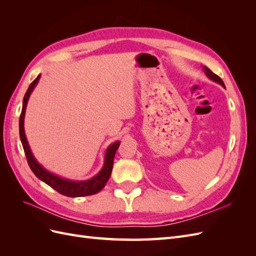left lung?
<instances>
[{"instance_id": "8db88e82", "label": "left lung", "mask_w": 256, "mask_h": 256, "mask_svg": "<svg viewBox=\"0 0 256 256\" xmlns=\"http://www.w3.org/2000/svg\"><path fill=\"white\" fill-rule=\"evenodd\" d=\"M203 70H204V72L206 74V76H208L209 79H212V81H214V82H216V83H219L220 85H222L223 88H226V85H224V83H223V81H222V79L220 78L219 76H216V74H214L210 69L209 68H207L206 66H203Z\"/></svg>"}]
</instances>
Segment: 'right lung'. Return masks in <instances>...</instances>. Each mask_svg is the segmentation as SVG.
<instances>
[{"label": "right lung", "mask_w": 256, "mask_h": 256, "mask_svg": "<svg viewBox=\"0 0 256 256\" xmlns=\"http://www.w3.org/2000/svg\"><path fill=\"white\" fill-rule=\"evenodd\" d=\"M40 79V74H38L37 78L30 83V85L28 86L24 95V98H23L22 111L20 114V120H19V134H20L23 150H24L26 156L28 164L36 177L40 178V180L50 186L51 188L60 193V194L69 196V198H79V196H88L96 194L97 192H99L104 187L106 182L109 180L110 175L112 173V168H113V160L115 157V152L118 150L120 142L116 141L115 143L111 144L109 147H108V150L106 152V156H104V164L102 168L100 170V172L96 176L90 178L88 180L74 182V180H65V178H62L60 176H56L48 172L47 170L38 164L37 160L34 158L24 132V115H26L28 100L30 98V92H33L34 88L36 86V84L38 83V80Z\"/></svg>", "instance_id": "1"}]
</instances>
